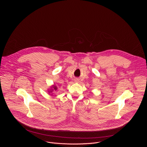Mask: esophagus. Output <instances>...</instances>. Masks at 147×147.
Wrapping results in <instances>:
<instances>
[{
	"instance_id": "obj_1",
	"label": "esophagus",
	"mask_w": 147,
	"mask_h": 147,
	"mask_svg": "<svg viewBox=\"0 0 147 147\" xmlns=\"http://www.w3.org/2000/svg\"><path fill=\"white\" fill-rule=\"evenodd\" d=\"M78 82H79V80H78V79H75V82H76V83H78Z\"/></svg>"
}]
</instances>
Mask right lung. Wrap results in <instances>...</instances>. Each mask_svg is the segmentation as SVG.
Instances as JSON below:
<instances>
[{"label": "right lung", "mask_w": 147, "mask_h": 147, "mask_svg": "<svg viewBox=\"0 0 147 147\" xmlns=\"http://www.w3.org/2000/svg\"><path fill=\"white\" fill-rule=\"evenodd\" d=\"M57 89H58V88H57V86H56V85H51L49 89H48V90H47V92H48V93H49V94H50L51 96H53V92L54 91V90H57Z\"/></svg>", "instance_id": "obj_1"}]
</instances>
